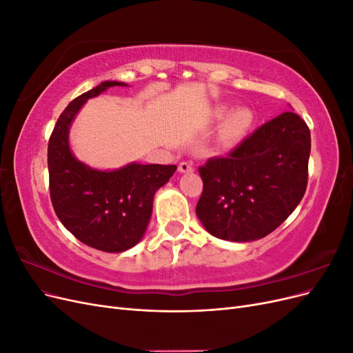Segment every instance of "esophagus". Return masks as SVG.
<instances>
[{"mask_svg": "<svg viewBox=\"0 0 353 353\" xmlns=\"http://www.w3.org/2000/svg\"><path fill=\"white\" fill-rule=\"evenodd\" d=\"M178 170H179V172H183V174H187V172H193L194 168L190 162H181L178 165Z\"/></svg>", "mask_w": 353, "mask_h": 353, "instance_id": "obj_1", "label": "esophagus"}]
</instances>
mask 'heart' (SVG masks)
Listing matches in <instances>:
<instances>
[{
    "label": "heart",
    "mask_w": 353,
    "mask_h": 353,
    "mask_svg": "<svg viewBox=\"0 0 353 353\" xmlns=\"http://www.w3.org/2000/svg\"><path fill=\"white\" fill-rule=\"evenodd\" d=\"M227 113V109H219L216 112L218 117H222ZM253 123V114L249 109H236L232 110L222 123L219 132V141L222 145H232L239 143L241 138L248 134Z\"/></svg>",
    "instance_id": "obj_1"
}]
</instances>
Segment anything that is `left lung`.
Segmentation results:
<instances>
[{"mask_svg":"<svg viewBox=\"0 0 353 353\" xmlns=\"http://www.w3.org/2000/svg\"><path fill=\"white\" fill-rule=\"evenodd\" d=\"M311 132L284 112L232 150L199 168L203 191L196 213L212 236L253 241L268 236L301 203L307 185Z\"/></svg>","mask_w":353,"mask_h":353,"instance_id":"1","label":"left lung"}]
</instances>
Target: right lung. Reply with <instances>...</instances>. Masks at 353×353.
Here are the masks:
<instances>
[{"instance_id": "obj_1", "label": "right lung", "mask_w": 353, "mask_h": 353, "mask_svg": "<svg viewBox=\"0 0 353 353\" xmlns=\"http://www.w3.org/2000/svg\"><path fill=\"white\" fill-rule=\"evenodd\" d=\"M123 82L105 81L68 104L48 140L50 197L60 222L83 244L119 253L140 241L152 216L154 193L176 170L175 165L131 163L103 172L74 159L69 126L82 104Z\"/></svg>"}]
</instances>
